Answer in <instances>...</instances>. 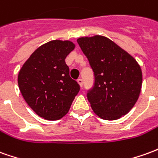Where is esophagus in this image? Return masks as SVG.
Here are the masks:
<instances>
[{"label": "esophagus", "mask_w": 158, "mask_h": 158, "mask_svg": "<svg viewBox=\"0 0 158 158\" xmlns=\"http://www.w3.org/2000/svg\"><path fill=\"white\" fill-rule=\"evenodd\" d=\"M78 83L79 84V85L82 87L83 86V83H84V81H83L82 79H78Z\"/></svg>", "instance_id": "obj_1"}]
</instances>
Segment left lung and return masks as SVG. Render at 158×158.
Segmentation results:
<instances>
[{
  "label": "left lung",
  "instance_id": "left-lung-1",
  "mask_svg": "<svg viewBox=\"0 0 158 158\" xmlns=\"http://www.w3.org/2000/svg\"><path fill=\"white\" fill-rule=\"evenodd\" d=\"M77 42L94 73V86L87 92L94 113L108 121L127 114L140 93L139 65L108 37L98 35L80 37Z\"/></svg>",
  "mask_w": 158,
  "mask_h": 158
}]
</instances>
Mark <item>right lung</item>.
Here are the masks:
<instances>
[{
	"mask_svg": "<svg viewBox=\"0 0 158 158\" xmlns=\"http://www.w3.org/2000/svg\"><path fill=\"white\" fill-rule=\"evenodd\" d=\"M74 48L70 41H50L37 48L19 72L18 84L23 98L45 120L63 117L79 93V85L70 77L65 62Z\"/></svg>",
	"mask_w": 158,
	"mask_h": 158,
	"instance_id": "1",
	"label": "right lung"
}]
</instances>
